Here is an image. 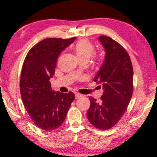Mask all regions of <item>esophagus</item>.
I'll return each instance as SVG.
<instances>
[{"label": "esophagus", "instance_id": "obj_1", "mask_svg": "<svg viewBox=\"0 0 157 157\" xmlns=\"http://www.w3.org/2000/svg\"><path fill=\"white\" fill-rule=\"evenodd\" d=\"M82 95L81 94H80L79 93H75V97L76 99H78L79 97H81Z\"/></svg>", "mask_w": 157, "mask_h": 157}]
</instances>
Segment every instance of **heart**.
<instances>
[{
    "label": "heart",
    "instance_id": "obj_1",
    "mask_svg": "<svg viewBox=\"0 0 157 157\" xmlns=\"http://www.w3.org/2000/svg\"><path fill=\"white\" fill-rule=\"evenodd\" d=\"M74 51L78 60L87 59L89 60L94 52V46L90 40L81 39L75 44Z\"/></svg>",
    "mask_w": 157,
    "mask_h": 157
}]
</instances>
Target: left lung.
I'll list each match as a JSON object with an SVG mask.
<instances>
[{"mask_svg": "<svg viewBox=\"0 0 157 157\" xmlns=\"http://www.w3.org/2000/svg\"><path fill=\"white\" fill-rule=\"evenodd\" d=\"M99 41L105 50V58L94 81L101 84L104 93L101 101L89 97L90 106L87 117L97 129H110L127 110L133 94V71L132 61L119 43L107 36Z\"/></svg>", "mask_w": 157, "mask_h": 157, "instance_id": "1", "label": "left lung"}]
</instances>
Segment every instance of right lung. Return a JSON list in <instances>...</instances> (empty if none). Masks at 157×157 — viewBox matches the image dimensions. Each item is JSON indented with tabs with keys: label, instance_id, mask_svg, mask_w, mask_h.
Instances as JSON below:
<instances>
[{
	"label": "right lung",
	"instance_id": "right-lung-1",
	"mask_svg": "<svg viewBox=\"0 0 157 157\" xmlns=\"http://www.w3.org/2000/svg\"><path fill=\"white\" fill-rule=\"evenodd\" d=\"M75 40H43L30 48L24 62L20 79L22 101L33 122L47 132L60 127L75 99L71 92L52 90L49 81L54 75L58 56Z\"/></svg>",
	"mask_w": 157,
	"mask_h": 157
}]
</instances>
